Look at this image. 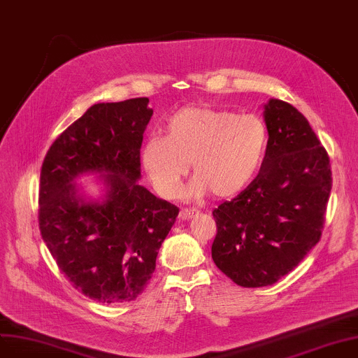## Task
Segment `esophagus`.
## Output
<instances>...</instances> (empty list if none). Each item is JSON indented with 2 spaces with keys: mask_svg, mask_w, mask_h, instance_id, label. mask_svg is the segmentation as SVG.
<instances>
[{
  "mask_svg": "<svg viewBox=\"0 0 358 358\" xmlns=\"http://www.w3.org/2000/svg\"><path fill=\"white\" fill-rule=\"evenodd\" d=\"M197 214H199V213H197L196 209H181L180 214H178V218L184 221V220H190V218L196 217Z\"/></svg>",
  "mask_w": 358,
  "mask_h": 358,
  "instance_id": "obj_1",
  "label": "esophagus"
}]
</instances>
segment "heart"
<instances>
[{
	"instance_id": "b5f03b06",
	"label": "heart",
	"mask_w": 358,
	"mask_h": 358,
	"mask_svg": "<svg viewBox=\"0 0 358 358\" xmlns=\"http://www.w3.org/2000/svg\"><path fill=\"white\" fill-rule=\"evenodd\" d=\"M141 145V165L155 190L172 199L178 194L189 162L194 172L186 187L189 199L210 192L229 197L254 180L267 152V127L255 115H234L208 106H189L172 113Z\"/></svg>"
}]
</instances>
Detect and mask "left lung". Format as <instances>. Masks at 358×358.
Here are the masks:
<instances>
[{"instance_id": "obj_1", "label": "left lung", "mask_w": 358, "mask_h": 358, "mask_svg": "<svg viewBox=\"0 0 358 358\" xmlns=\"http://www.w3.org/2000/svg\"><path fill=\"white\" fill-rule=\"evenodd\" d=\"M267 152L258 177L213 210V259L243 287L275 283L320 241L332 189L329 156L292 104H264Z\"/></svg>"}]
</instances>
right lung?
I'll use <instances>...</instances> for the list:
<instances>
[{
  "label": "right lung",
  "mask_w": 358,
  "mask_h": 358,
  "mask_svg": "<svg viewBox=\"0 0 358 358\" xmlns=\"http://www.w3.org/2000/svg\"><path fill=\"white\" fill-rule=\"evenodd\" d=\"M149 99L92 104L51 144L39 178V230L68 280L101 303L136 299L178 208L141 184ZM96 175L91 196L78 178Z\"/></svg>",
  "instance_id": "obj_1"
}]
</instances>
